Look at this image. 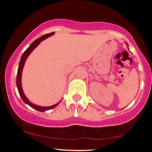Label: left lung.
Returning <instances> with one entry per match:
<instances>
[{
	"label": "left lung",
	"mask_w": 152,
	"mask_h": 152,
	"mask_svg": "<svg viewBox=\"0 0 152 152\" xmlns=\"http://www.w3.org/2000/svg\"><path fill=\"white\" fill-rule=\"evenodd\" d=\"M126 45H128V44H127V43H126ZM128 48H129V47H128Z\"/></svg>",
	"instance_id": "1"
}]
</instances>
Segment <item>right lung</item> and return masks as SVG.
Listing matches in <instances>:
<instances>
[{"label":"right lung","mask_w":152,"mask_h":152,"mask_svg":"<svg viewBox=\"0 0 152 152\" xmlns=\"http://www.w3.org/2000/svg\"><path fill=\"white\" fill-rule=\"evenodd\" d=\"M54 34H55V33L52 32V33H50V34L43 35V36H41V37L38 38V39H36V41H34V42L31 43V44L30 45V46H29L28 48L27 49H26L25 51H24L23 53L21 58H20V63H19L18 72H17L16 86H17V88H18V93H19V94H20V97H21L22 100L23 101V102L25 103V104H28V106H30L31 107L33 108V109L37 110V111H41V112H43V111H48V110L52 109H53V108L56 107V106H58L59 104H60L61 101L58 103H57V104H54V105L50 106H41L36 105V104L31 103L30 101H29L28 99H27V97L26 96V95L23 93V91L22 84H21L22 72H23V66H24V64H25V63H26V59H27L28 57V56L30 55V53H31V52H32L33 50H34L35 48H36V47H37L38 45L40 44V43H41V41H43V40H45L47 38L50 37V36H53Z\"/></svg>","instance_id":"right-lung-1"}]
</instances>
